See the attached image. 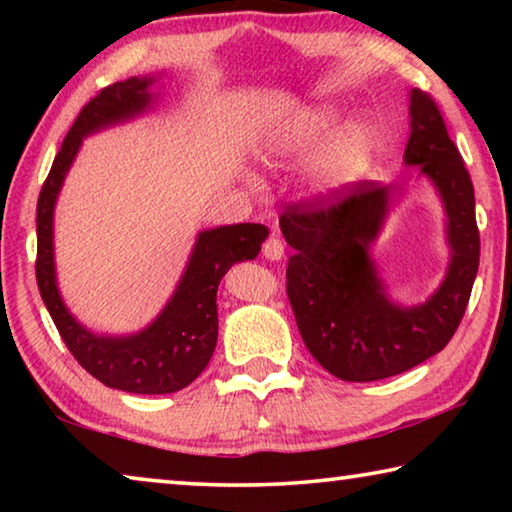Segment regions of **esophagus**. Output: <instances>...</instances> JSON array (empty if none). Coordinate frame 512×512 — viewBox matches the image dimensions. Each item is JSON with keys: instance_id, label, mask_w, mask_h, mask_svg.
Instances as JSON below:
<instances>
[{"instance_id": "1", "label": "esophagus", "mask_w": 512, "mask_h": 512, "mask_svg": "<svg viewBox=\"0 0 512 512\" xmlns=\"http://www.w3.org/2000/svg\"><path fill=\"white\" fill-rule=\"evenodd\" d=\"M262 253H264V257L273 259V262H277V259H282V257H284V244H282V239L275 237V235L268 237V239L264 241V246H262Z\"/></svg>"}]
</instances>
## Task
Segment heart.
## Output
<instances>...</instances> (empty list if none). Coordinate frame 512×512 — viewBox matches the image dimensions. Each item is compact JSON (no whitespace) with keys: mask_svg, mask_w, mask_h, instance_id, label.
<instances>
[{"mask_svg":"<svg viewBox=\"0 0 512 512\" xmlns=\"http://www.w3.org/2000/svg\"><path fill=\"white\" fill-rule=\"evenodd\" d=\"M334 128V117L318 115L311 121L307 144L318 146L325 140V135ZM372 153V133L368 126L354 124L336 137L332 144V151L327 155L325 162V180L329 185H343L350 180L359 178L363 169L368 167Z\"/></svg>","mask_w":512,"mask_h":512,"instance_id":"1","label":"heart"}]
</instances>
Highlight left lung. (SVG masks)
Listing matches in <instances>:
<instances>
[{
	"label": "left lung",
	"instance_id": "obj_1",
	"mask_svg": "<svg viewBox=\"0 0 512 512\" xmlns=\"http://www.w3.org/2000/svg\"><path fill=\"white\" fill-rule=\"evenodd\" d=\"M406 164L436 183L449 219L452 264L424 305L402 309L386 300L368 244L375 239L395 185L375 180L329 189L289 203L282 235L296 250L287 266V296L302 341L320 366L343 381L400 375L438 354L461 325L479 271L474 187L443 112L429 92L411 90Z\"/></svg>",
	"mask_w": 512,
	"mask_h": 512
}]
</instances>
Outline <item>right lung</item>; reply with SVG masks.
Listing matches in <instances>:
<instances>
[{"label": "right lung", "mask_w": 512, "mask_h": 512, "mask_svg": "<svg viewBox=\"0 0 512 512\" xmlns=\"http://www.w3.org/2000/svg\"><path fill=\"white\" fill-rule=\"evenodd\" d=\"M151 81L128 79L112 83L94 94L74 119L38 196L36 280L60 339L81 368L117 391L164 395L192 384L210 363L219 334L216 289L221 277L235 262L253 259L259 253L268 228L262 223H237L201 232L171 302L160 318L140 334L128 339H101L69 316L56 289L51 246V216L58 189L83 137L144 110L151 101V94L146 92Z\"/></svg>", "instance_id": "add662e5"}]
</instances>
